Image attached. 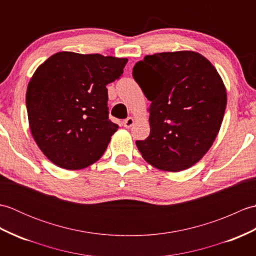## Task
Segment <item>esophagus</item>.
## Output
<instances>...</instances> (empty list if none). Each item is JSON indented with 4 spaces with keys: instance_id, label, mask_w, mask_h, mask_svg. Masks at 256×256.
I'll list each match as a JSON object with an SVG mask.
<instances>
[{
    "instance_id": "esophagus-1",
    "label": "esophagus",
    "mask_w": 256,
    "mask_h": 256,
    "mask_svg": "<svg viewBox=\"0 0 256 256\" xmlns=\"http://www.w3.org/2000/svg\"><path fill=\"white\" fill-rule=\"evenodd\" d=\"M133 124H134V118H125L124 121H123V126L126 128H131Z\"/></svg>"
}]
</instances>
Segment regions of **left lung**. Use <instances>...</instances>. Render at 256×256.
Instances as JSON below:
<instances>
[{"label": "left lung", "instance_id": "1", "mask_svg": "<svg viewBox=\"0 0 256 256\" xmlns=\"http://www.w3.org/2000/svg\"><path fill=\"white\" fill-rule=\"evenodd\" d=\"M133 78L150 106V136L136 140L143 158L180 172L202 158L219 133L226 92L212 64L194 52H158L135 64Z\"/></svg>", "mask_w": 256, "mask_h": 256}]
</instances>
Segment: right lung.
<instances>
[{
    "label": "right lung",
    "mask_w": 256,
    "mask_h": 256,
    "mask_svg": "<svg viewBox=\"0 0 256 256\" xmlns=\"http://www.w3.org/2000/svg\"><path fill=\"white\" fill-rule=\"evenodd\" d=\"M126 58L60 52L37 68L26 92L32 138L54 164L74 170L104 154L118 125L108 118L106 84Z\"/></svg>",
    "instance_id": "1"
}]
</instances>
